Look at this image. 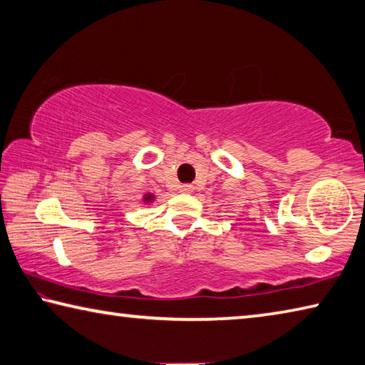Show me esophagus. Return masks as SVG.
I'll return each mask as SVG.
<instances>
[{"mask_svg":"<svg viewBox=\"0 0 365 365\" xmlns=\"http://www.w3.org/2000/svg\"><path fill=\"white\" fill-rule=\"evenodd\" d=\"M178 190L182 191V193H193V190H195V187L193 185H180V187H178Z\"/></svg>","mask_w":365,"mask_h":365,"instance_id":"obj_1","label":"esophagus"}]
</instances>
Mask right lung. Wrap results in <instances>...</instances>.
<instances>
[{"label": "right lung", "mask_w": 365, "mask_h": 365, "mask_svg": "<svg viewBox=\"0 0 365 365\" xmlns=\"http://www.w3.org/2000/svg\"><path fill=\"white\" fill-rule=\"evenodd\" d=\"M154 201H156V196H154L153 193H145L143 195V202H145V205H153Z\"/></svg>", "instance_id": "obj_1"}]
</instances>
